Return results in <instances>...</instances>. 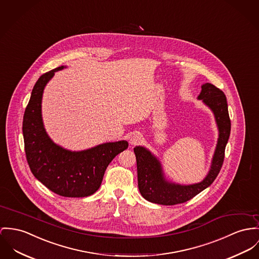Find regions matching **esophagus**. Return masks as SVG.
I'll return each instance as SVG.
<instances>
[{
	"mask_svg": "<svg viewBox=\"0 0 259 259\" xmlns=\"http://www.w3.org/2000/svg\"><path fill=\"white\" fill-rule=\"evenodd\" d=\"M141 139H142V135L140 134L139 132H135L130 137V144L131 145H136V144L139 143Z\"/></svg>",
	"mask_w": 259,
	"mask_h": 259,
	"instance_id": "obj_1",
	"label": "esophagus"
}]
</instances>
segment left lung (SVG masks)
Listing matches in <instances>:
<instances>
[{"mask_svg": "<svg viewBox=\"0 0 259 259\" xmlns=\"http://www.w3.org/2000/svg\"><path fill=\"white\" fill-rule=\"evenodd\" d=\"M198 100L213 111L219 129V138L212 159L211 168L199 183L181 185L167 181L159 159L144 147H135L137 160L138 187L141 195L148 201L160 205H176L192 199L201 191L210 186L219 175L225 159V149L231 133V120L225 94L212 83L206 82L202 87Z\"/></svg>", "mask_w": 259, "mask_h": 259, "instance_id": "obj_1", "label": "left lung"}]
</instances>
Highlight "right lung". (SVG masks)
Here are the masks:
<instances>
[{"mask_svg": "<svg viewBox=\"0 0 259 259\" xmlns=\"http://www.w3.org/2000/svg\"><path fill=\"white\" fill-rule=\"evenodd\" d=\"M62 69L64 66L43 74L33 87L22 121L24 151L31 172L49 190L64 197H87L100 188L106 167L128 148V142L72 152L49 138L42 122V95L46 83Z\"/></svg>", "mask_w": 259, "mask_h": 259, "instance_id": "1", "label": "right lung"}]
</instances>
